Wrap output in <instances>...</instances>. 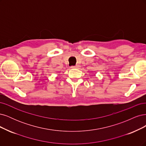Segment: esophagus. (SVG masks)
I'll return each mask as SVG.
<instances>
[{
  "label": "esophagus",
  "instance_id": "obj_1",
  "mask_svg": "<svg viewBox=\"0 0 146 146\" xmlns=\"http://www.w3.org/2000/svg\"><path fill=\"white\" fill-rule=\"evenodd\" d=\"M71 68H79V65H74V66H72Z\"/></svg>",
  "mask_w": 146,
  "mask_h": 146
}]
</instances>
